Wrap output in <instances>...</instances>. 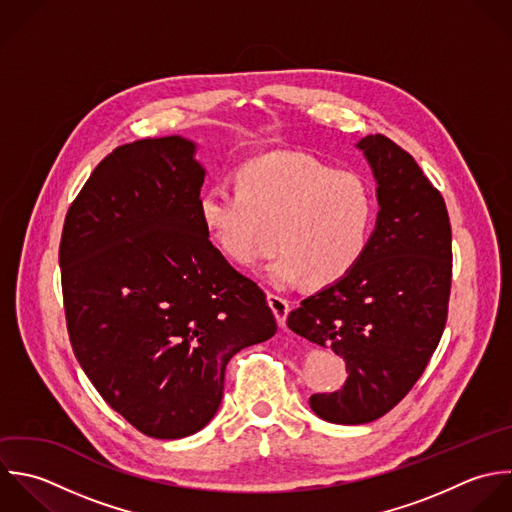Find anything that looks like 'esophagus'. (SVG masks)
<instances>
[{
    "mask_svg": "<svg viewBox=\"0 0 512 512\" xmlns=\"http://www.w3.org/2000/svg\"><path fill=\"white\" fill-rule=\"evenodd\" d=\"M267 299H269V305H271V309H273V313H275V317H277L279 327H285V323H287V313L291 311V303H289L285 297L275 295V293H269Z\"/></svg>",
    "mask_w": 512,
    "mask_h": 512,
    "instance_id": "34e87169",
    "label": "esophagus"
}]
</instances>
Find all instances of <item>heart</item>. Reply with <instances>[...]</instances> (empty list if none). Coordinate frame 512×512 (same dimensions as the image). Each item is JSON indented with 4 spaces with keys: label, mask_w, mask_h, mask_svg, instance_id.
<instances>
[{
    "label": "heart",
    "mask_w": 512,
    "mask_h": 512,
    "mask_svg": "<svg viewBox=\"0 0 512 512\" xmlns=\"http://www.w3.org/2000/svg\"><path fill=\"white\" fill-rule=\"evenodd\" d=\"M199 217L219 251L239 265H251L269 249L271 229L279 249L267 271L271 283L289 287L305 279L321 289L361 263L377 197L359 171L283 151L243 163L235 189L211 185L199 199Z\"/></svg>",
    "instance_id": "obj_1"
}]
</instances>
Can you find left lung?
<instances>
[{
	"instance_id": "8db88e82",
	"label": "left lung",
	"mask_w": 512,
	"mask_h": 512,
	"mask_svg": "<svg viewBox=\"0 0 512 512\" xmlns=\"http://www.w3.org/2000/svg\"><path fill=\"white\" fill-rule=\"evenodd\" d=\"M375 177L377 229L361 263L287 317L297 335L347 363L335 393L311 409L337 425L371 423L399 405L427 369L447 325L453 245L441 191L411 153L375 133L359 141Z\"/></svg>"
}]
</instances>
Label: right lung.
Listing matches in <instances>:
<instances>
[{
	"label": "right lung",
	"instance_id": "1",
	"mask_svg": "<svg viewBox=\"0 0 512 512\" xmlns=\"http://www.w3.org/2000/svg\"><path fill=\"white\" fill-rule=\"evenodd\" d=\"M193 149L177 135L113 149L59 243L73 353L103 401L153 439L203 429L229 359L277 333L263 289L209 241Z\"/></svg>",
	"mask_w": 512,
	"mask_h": 512
}]
</instances>
